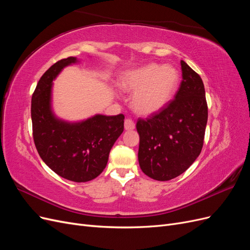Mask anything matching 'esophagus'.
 <instances>
[{"mask_svg":"<svg viewBox=\"0 0 250 250\" xmlns=\"http://www.w3.org/2000/svg\"><path fill=\"white\" fill-rule=\"evenodd\" d=\"M124 127L126 130H132L135 128V124L131 119H125V122H124Z\"/></svg>","mask_w":250,"mask_h":250,"instance_id":"esophagus-1","label":"esophagus"}]
</instances>
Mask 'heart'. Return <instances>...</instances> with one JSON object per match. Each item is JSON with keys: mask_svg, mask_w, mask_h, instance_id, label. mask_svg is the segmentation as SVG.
<instances>
[{"mask_svg": "<svg viewBox=\"0 0 250 250\" xmlns=\"http://www.w3.org/2000/svg\"><path fill=\"white\" fill-rule=\"evenodd\" d=\"M179 82L178 71L173 65L149 63L125 74L121 87L133 92L132 108L141 115L162 110L173 98Z\"/></svg>", "mask_w": 250, "mask_h": 250, "instance_id": "obj_1", "label": "heart"}]
</instances>
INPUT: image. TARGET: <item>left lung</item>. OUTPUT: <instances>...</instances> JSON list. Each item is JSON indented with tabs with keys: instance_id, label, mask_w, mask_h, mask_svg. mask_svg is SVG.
Masks as SVG:
<instances>
[{
	"instance_id": "left-lung-1",
	"label": "left lung",
	"mask_w": 250,
	"mask_h": 250,
	"mask_svg": "<svg viewBox=\"0 0 250 250\" xmlns=\"http://www.w3.org/2000/svg\"><path fill=\"white\" fill-rule=\"evenodd\" d=\"M183 81L167 106L137 122L139 164L150 178L166 181L179 176L201 152L208 122L202 79L184 60Z\"/></svg>"
}]
</instances>
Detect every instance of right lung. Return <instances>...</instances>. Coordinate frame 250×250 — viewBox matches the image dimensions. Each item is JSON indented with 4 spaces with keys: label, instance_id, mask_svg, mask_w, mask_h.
I'll return each instance as SVG.
<instances>
[{
    "label": "right lung",
    "instance_id": "obj_1",
    "mask_svg": "<svg viewBox=\"0 0 250 250\" xmlns=\"http://www.w3.org/2000/svg\"><path fill=\"white\" fill-rule=\"evenodd\" d=\"M76 57L59 60L37 83L31 100L33 139L42 160L59 176L85 183L103 172L110 149L124 130V115H95L79 122H67L52 109L53 81Z\"/></svg>",
    "mask_w": 250,
    "mask_h": 250
}]
</instances>
